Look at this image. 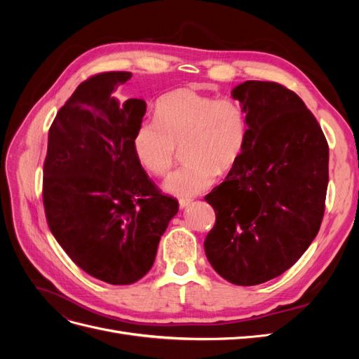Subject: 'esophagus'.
Segmentation results:
<instances>
[{"label":"esophagus","mask_w":359,"mask_h":359,"mask_svg":"<svg viewBox=\"0 0 359 359\" xmlns=\"http://www.w3.org/2000/svg\"><path fill=\"white\" fill-rule=\"evenodd\" d=\"M191 203V199H180V208L184 210L187 208V206Z\"/></svg>","instance_id":"esophagus-1"}]
</instances>
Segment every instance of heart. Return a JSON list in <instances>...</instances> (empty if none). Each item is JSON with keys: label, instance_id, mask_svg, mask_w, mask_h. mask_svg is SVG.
Segmentation results:
<instances>
[{"label": "heart", "instance_id": "heart-1", "mask_svg": "<svg viewBox=\"0 0 359 359\" xmlns=\"http://www.w3.org/2000/svg\"><path fill=\"white\" fill-rule=\"evenodd\" d=\"M245 139L247 119L240 103L184 86L158 102L157 119H145L136 127L133 149L140 165L161 177L173 166L177 147L184 144L189 163L170 173L163 189L189 199L210 189L217 172L236 166Z\"/></svg>", "mask_w": 359, "mask_h": 359}]
</instances>
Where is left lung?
Segmentation results:
<instances>
[{"label": "left lung", "instance_id": "1", "mask_svg": "<svg viewBox=\"0 0 359 359\" xmlns=\"http://www.w3.org/2000/svg\"><path fill=\"white\" fill-rule=\"evenodd\" d=\"M232 97L247 139L236 166L205 196L215 224L203 247L224 280L255 286L283 274L316 238L330 149L316 118L283 85L245 81Z\"/></svg>", "mask_w": 359, "mask_h": 359}]
</instances>
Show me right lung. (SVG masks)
I'll use <instances>...</instances> for the list:
<instances>
[{
	"instance_id": "obj_1",
	"label": "right lung",
	"mask_w": 359,
	"mask_h": 359,
	"mask_svg": "<svg viewBox=\"0 0 359 359\" xmlns=\"http://www.w3.org/2000/svg\"><path fill=\"white\" fill-rule=\"evenodd\" d=\"M132 73L82 82L50 126L43 168L49 229L73 262L109 285H132L154 264L178 202L140 166L133 135L147 103L114 95Z\"/></svg>"
}]
</instances>
